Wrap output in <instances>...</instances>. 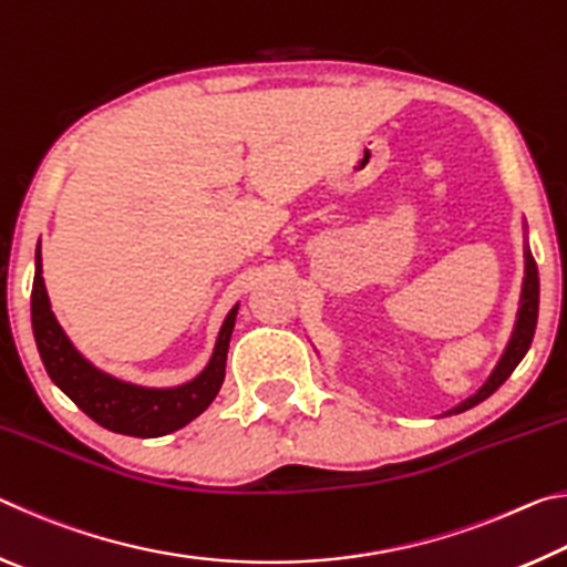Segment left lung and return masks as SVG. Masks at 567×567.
Returning a JSON list of instances; mask_svg holds the SVG:
<instances>
[{
	"mask_svg": "<svg viewBox=\"0 0 567 567\" xmlns=\"http://www.w3.org/2000/svg\"><path fill=\"white\" fill-rule=\"evenodd\" d=\"M523 257H525V277H523V287H520V302H517V315H515V324L511 332V340H507L505 350L501 354V360L491 372L483 385L477 388V392L465 398L460 405L450 408L443 415H457V412H465L470 408L480 405V402L487 400L493 392L503 385V382L513 375V370L520 364V360L525 358V352L530 350L533 334H535V324H537V305H540V277H537V265L533 260L530 245H527V223L523 225Z\"/></svg>",
	"mask_w": 567,
	"mask_h": 567,
	"instance_id": "left-lung-1",
	"label": "left lung"
}]
</instances>
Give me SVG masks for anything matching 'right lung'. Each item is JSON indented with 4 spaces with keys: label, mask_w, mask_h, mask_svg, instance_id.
I'll list each match as a JSON object with an SVG mask.
<instances>
[{
    "label": "right lung",
    "mask_w": 567,
    "mask_h": 567,
    "mask_svg": "<svg viewBox=\"0 0 567 567\" xmlns=\"http://www.w3.org/2000/svg\"><path fill=\"white\" fill-rule=\"evenodd\" d=\"M239 302L227 312L217 332L213 358L182 385L147 388L120 380L100 370L66 338L62 324L52 312L42 277V243L34 249V285H32V330L37 350L44 362L47 375L70 398L84 415L102 427L132 437H159L185 427L213 405L225 382V364L229 338H233Z\"/></svg>",
    "instance_id": "add662e5"
}]
</instances>
